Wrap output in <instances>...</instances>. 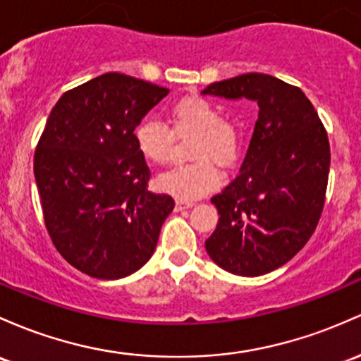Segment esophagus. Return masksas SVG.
Here are the masks:
<instances>
[{
  "mask_svg": "<svg viewBox=\"0 0 361 361\" xmlns=\"http://www.w3.org/2000/svg\"><path fill=\"white\" fill-rule=\"evenodd\" d=\"M190 207H193V202L176 200V205H174V209H176V211H183V209H190Z\"/></svg>",
  "mask_w": 361,
  "mask_h": 361,
  "instance_id": "obj_1",
  "label": "esophagus"
}]
</instances>
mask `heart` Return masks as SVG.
<instances>
[{
  "instance_id": "heart-1",
  "label": "heart",
  "mask_w": 361,
  "mask_h": 361,
  "mask_svg": "<svg viewBox=\"0 0 361 361\" xmlns=\"http://www.w3.org/2000/svg\"><path fill=\"white\" fill-rule=\"evenodd\" d=\"M193 135L188 157L192 164L178 166L161 174L157 187L180 200H195L219 187L221 176L214 164L231 168L240 157V126L202 97H185L169 108L166 126L157 121H142L133 138L138 152L150 164L164 166L171 161L173 137Z\"/></svg>"
}]
</instances>
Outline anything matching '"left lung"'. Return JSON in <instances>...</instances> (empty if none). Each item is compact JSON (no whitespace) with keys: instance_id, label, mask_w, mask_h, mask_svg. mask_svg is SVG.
I'll return each instance as SVG.
<instances>
[{"instance_id":"8db88e82","label":"left lung","mask_w":361,"mask_h":361,"mask_svg":"<svg viewBox=\"0 0 361 361\" xmlns=\"http://www.w3.org/2000/svg\"><path fill=\"white\" fill-rule=\"evenodd\" d=\"M202 94L259 104L240 174L211 199L219 223L205 250L231 274H267L302 250L319 224L331 166L327 132L302 89L272 75H238Z\"/></svg>"}]
</instances>
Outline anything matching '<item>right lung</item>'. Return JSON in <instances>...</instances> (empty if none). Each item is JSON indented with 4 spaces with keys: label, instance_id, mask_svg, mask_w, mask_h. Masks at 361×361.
I'll return each instance as SVG.
<instances>
[{
    "label": "right lung",
    "instance_id": "right-lung-1",
    "mask_svg": "<svg viewBox=\"0 0 361 361\" xmlns=\"http://www.w3.org/2000/svg\"><path fill=\"white\" fill-rule=\"evenodd\" d=\"M169 89L104 73L66 90L34 156L44 223L66 262L97 279L138 271L156 250L173 197L147 190L133 132Z\"/></svg>",
    "mask_w": 361,
    "mask_h": 361
}]
</instances>
